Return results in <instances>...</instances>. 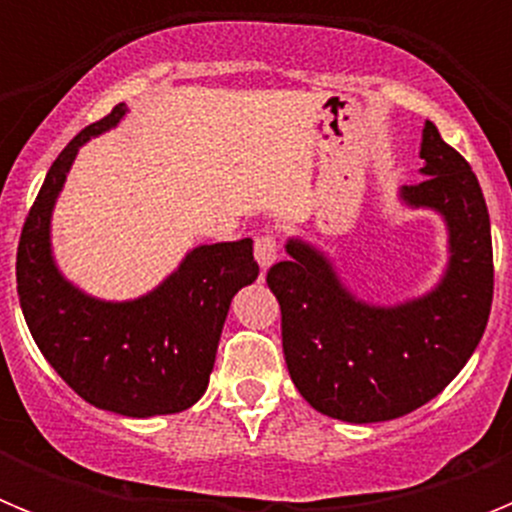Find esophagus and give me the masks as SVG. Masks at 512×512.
I'll return each mask as SVG.
<instances>
[{
	"instance_id": "obj_1",
	"label": "esophagus",
	"mask_w": 512,
	"mask_h": 512,
	"mask_svg": "<svg viewBox=\"0 0 512 512\" xmlns=\"http://www.w3.org/2000/svg\"><path fill=\"white\" fill-rule=\"evenodd\" d=\"M277 238L274 235H259L256 238V246H253V253H256V261H259L261 269H269L274 261H277Z\"/></svg>"
}]
</instances>
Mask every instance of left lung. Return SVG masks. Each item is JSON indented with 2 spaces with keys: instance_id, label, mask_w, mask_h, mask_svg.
<instances>
[{
  "instance_id": "1",
  "label": "left lung",
  "mask_w": 512,
  "mask_h": 512,
  "mask_svg": "<svg viewBox=\"0 0 512 512\" xmlns=\"http://www.w3.org/2000/svg\"><path fill=\"white\" fill-rule=\"evenodd\" d=\"M420 158L425 179L400 197L441 212L449 228V266L433 292L395 307L356 300L328 256L300 238L266 271L282 307L289 377L328 418L379 423L413 413L464 369L487 328L495 269L485 194L433 122Z\"/></svg>"
}]
</instances>
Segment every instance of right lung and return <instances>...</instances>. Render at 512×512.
Masks as SVG:
<instances>
[{"instance_id": "obj_1", "label": "right lung", "mask_w": 512, "mask_h": 512, "mask_svg": "<svg viewBox=\"0 0 512 512\" xmlns=\"http://www.w3.org/2000/svg\"><path fill=\"white\" fill-rule=\"evenodd\" d=\"M125 104L81 130L48 169L22 225L17 295L40 354L94 408L153 418L192 408L210 382L233 295L256 282L253 241L197 246L169 279L130 302L66 282L51 253V212L79 148L115 128Z\"/></svg>"}]
</instances>
